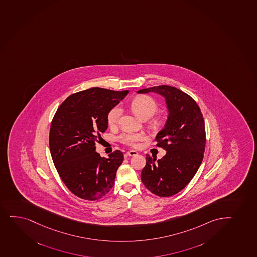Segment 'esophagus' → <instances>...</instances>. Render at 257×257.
<instances>
[{
  "mask_svg": "<svg viewBox=\"0 0 257 257\" xmlns=\"http://www.w3.org/2000/svg\"><path fill=\"white\" fill-rule=\"evenodd\" d=\"M126 155L128 156H138L139 153H138L137 151H135V150H130V151H128V152H127Z\"/></svg>",
  "mask_w": 257,
  "mask_h": 257,
  "instance_id": "esophagus-1",
  "label": "esophagus"
}]
</instances>
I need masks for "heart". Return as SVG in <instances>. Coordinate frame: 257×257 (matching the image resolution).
I'll return each mask as SVG.
<instances>
[{
  "label": "heart",
  "mask_w": 257,
  "mask_h": 257,
  "mask_svg": "<svg viewBox=\"0 0 257 257\" xmlns=\"http://www.w3.org/2000/svg\"><path fill=\"white\" fill-rule=\"evenodd\" d=\"M131 107L136 115L142 119H149L156 113L158 108L156 101L148 95H140L136 97L132 103ZM121 115V109L119 107H113L107 114V124L110 127L117 125ZM145 139V136L142 133H125L119 138V140L124 145L135 146L138 142Z\"/></svg>",
  "instance_id": "heart-1"
}]
</instances>
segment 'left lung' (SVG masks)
I'll return each mask as SVG.
<instances>
[{"mask_svg": "<svg viewBox=\"0 0 257 257\" xmlns=\"http://www.w3.org/2000/svg\"><path fill=\"white\" fill-rule=\"evenodd\" d=\"M138 93L162 95L168 112L164 128L156 138V146L167 153L160 160L147 155L142 182L157 196H173L190 183L202 163L206 144L202 112L192 97L175 87L160 85Z\"/></svg>", "mask_w": 257, "mask_h": 257, "instance_id": "8db88e82", "label": "left lung"}]
</instances>
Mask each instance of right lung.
<instances>
[{
  "label": "right lung",
  "mask_w": 257,
  "mask_h": 257,
  "mask_svg": "<svg viewBox=\"0 0 257 257\" xmlns=\"http://www.w3.org/2000/svg\"><path fill=\"white\" fill-rule=\"evenodd\" d=\"M128 92L94 87L70 95L55 112L49 133L53 162L64 184L82 199H100L113 186L123 153L104 158L95 145L107 129L110 110Z\"/></svg>",
  "instance_id": "right-lung-1"
}]
</instances>
